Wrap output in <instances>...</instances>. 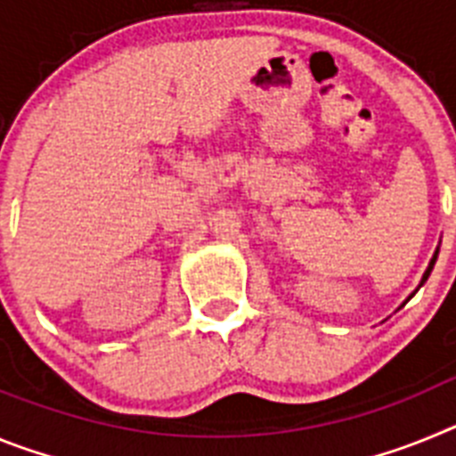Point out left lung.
Listing matches in <instances>:
<instances>
[{"label":"left lung","mask_w":456,"mask_h":456,"mask_svg":"<svg viewBox=\"0 0 456 456\" xmlns=\"http://www.w3.org/2000/svg\"><path fill=\"white\" fill-rule=\"evenodd\" d=\"M436 257H438V247H436V251H434V256H432V260H429V265H427L425 273H422V278H420V285H418V288H416V292H418V289L422 288V285H425V281H427V278H429V273H432L434 265H436ZM416 292H413V294H416ZM413 294H411V297H413ZM411 297H409V299H411ZM409 299H406V301H409ZM406 301H404V304H406ZM404 304H402V305H404Z\"/></svg>","instance_id":"obj_1"}]
</instances>
